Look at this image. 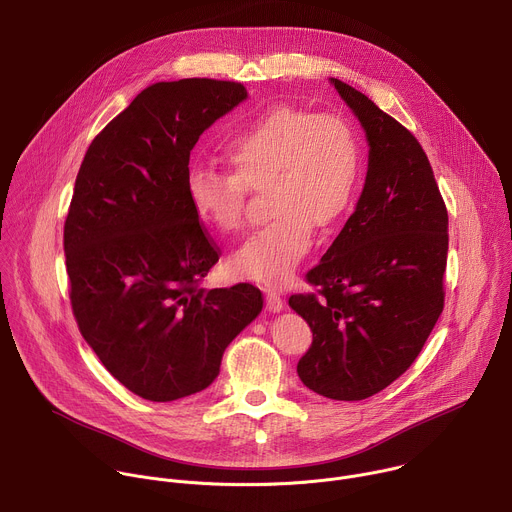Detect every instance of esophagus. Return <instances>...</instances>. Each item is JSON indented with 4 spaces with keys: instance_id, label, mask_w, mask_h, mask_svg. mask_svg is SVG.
Returning <instances> with one entry per match:
<instances>
[{
    "instance_id": "obj_1",
    "label": "esophagus",
    "mask_w": 512,
    "mask_h": 512,
    "mask_svg": "<svg viewBox=\"0 0 512 512\" xmlns=\"http://www.w3.org/2000/svg\"><path fill=\"white\" fill-rule=\"evenodd\" d=\"M265 306L269 312H281L283 310V300L275 294V291H267L265 294Z\"/></svg>"
}]
</instances>
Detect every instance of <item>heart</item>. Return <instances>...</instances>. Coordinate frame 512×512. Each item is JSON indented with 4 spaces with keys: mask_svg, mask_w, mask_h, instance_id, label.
<instances>
[{
    "mask_svg": "<svg viewBox=\"0 0 512 512\" xmlns=\"http://www.w3.org/2000/svg\"><path fill=\"white\" fill-rule=\"evenodd\" d=\"M231 172L196 166L186 194L200 221L221 235L245 225L247 192H265L271 223L231 257L235 277L281 287L312 249V227L336 225L354 202L362 141L350 119L279 105L237 131L223 148Z\"/></svg>",
    "mask_w": 512,
    "mask_h": 512,
    "instance_id": "heart-1",
    "label": "heart"
}]
</instances>
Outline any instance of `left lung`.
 I'll list each match as a JSON object with an SVG mask.
<instances>
[{
	"instance_id": "left-lung-1",
	"label": "left lung",
	"mask_w": 512,
	"mask_h": 512,
	"mask_svg": "<svg viewBox=\"0 0 512 512\" xmlns=\"http://www.w3.org/2000/svg\"><path fill=\"white\" fill-rule=\"evenodd\" d=\"M369 139L362 194L322 261L294 294L312 330L302 383L336 401H362L399 379L444 310L448 210L429 160L397 119L332 79Z\"/></svg>"
}]
</instances>
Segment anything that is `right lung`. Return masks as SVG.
Here are the masks:
<instances>
[{
    "mask_svg": "<svg viewBox=\"0 0 512 512\" xmlns=\"http://www.w3.org/2000/svg\"><path fill=\"white\" fill-rule=\"evenodd\" d=\"M247 99L241 83L143 89L91 141L64 221L70 306L103 367L148 401L206 389L263 308L259 287H200L221 249L186 194L204 129Z\"/></svg>",
    "mask_w": 512,
    "mask_h": 512,
    "instance_id": "1",
    "label": "right lung"
}]
</instances>
